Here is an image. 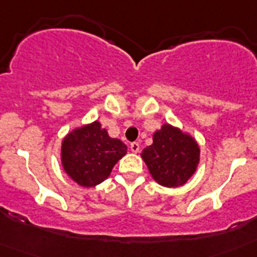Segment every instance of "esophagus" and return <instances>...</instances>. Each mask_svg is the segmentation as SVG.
<instances>
[{
    "mask_svg": "<svg viewBox=\"0 0 257 257\" xmlns=\"http://www.w3.org/2000/svg\"><path fill=\"white\" fill-rule=\"evenodd\" d=\"M130 149H131V152H134V153H138V152H139V149H140L139 143H136V142L131 143V144H130Z\"/></svg>",
    "mask_w": 257,
    "mask_h": 257,
    "instance_id": "1",
    "label": "esophagus"
}]
</instances>
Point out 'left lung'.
I'll return each mask as SVG.
<instances>
[{
    "label": "left lung",
    "mask_w": 257,
    "mask_h": 257,
    "mask_svg": "<svg viewBox=\"0 0 257 257\" xmlns=\"http://www.w3.org/2000/svg\"><path fill=\"white\" fill-rule=\"evenodd\" d=\"M154 180L163 187L183 185L194 174L199 161V148L192 136L179 128L163 124L154 133L153 144L142 153Z\"/></svg>",
    "instance_id": "obj_1"
}]
</instances>
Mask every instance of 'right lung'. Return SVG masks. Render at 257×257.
<instances>
[{
	"label": "right lung",
	"instance_id": "1",
	"mask_svg": "<svg viewBox=\"0 0 257 257\" xmlns=\"http://www.w3.org/2000/svg\"><path fill=\"white\" fill-rule=\"evenodd\" d=\"M126 152L121 140L109 138L105 128L95 121L68 134L61 145V162L76 183L94 187L108 178Z\"/></svg>",
	"mask_w": 257,
	"mask_h": 257
}]
</instances>
